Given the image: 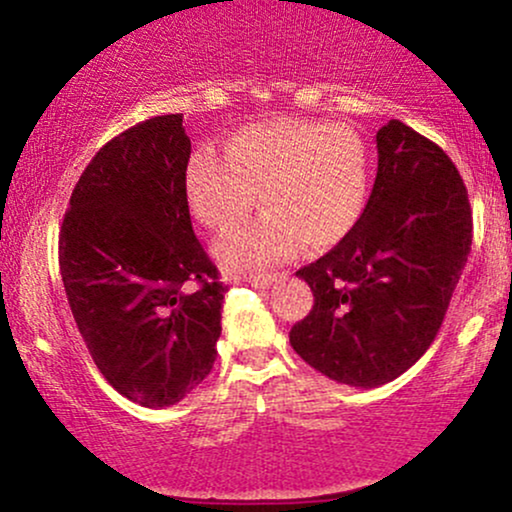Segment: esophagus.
<instances>
[{"instance_id": "34e87169", "label": "esophagus", "mask_w": 512, "mask_h": 512, "mask_svg": "<svg viewBox=\"0 0 512 512\" xmlns=\"http://www.w3.org/2000/svg\"><path fill=\"white\" fill-rule=\"evenodd\" d=\"M274 281H276V276H272V274H262V276H252L250 284L255 286V289H269V286H272Z\"/></svg>"}]
</instances>
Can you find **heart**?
Listing matches in <instances>:
<instances>
[{
  "instance_id": "1",
  "label": "heart",
  "mask_w": 512,
  "mask_h": 512,
  "mask_svg": "<svg viewBox=\"0 0 512 512\" xmlns=\"http://www.w3.org/2000/svg\"><path fill=\"white\" fill-rule=\"evenodd\" d=\"M368 146L356 129L274 120L240 129L226 158L197 149L185 170L190 207L204 226L226 231L255 209L264 214L228 233L216 255L233 272H262L296 257L305 243L327 250L351 233L366 207Z\"/></svg>"
}]
</instances>
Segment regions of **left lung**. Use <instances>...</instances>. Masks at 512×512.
<instances>
[{"label":"left lung","mask_w":512,"mask_h":512,"mask_svg":"<svg viewBox=\"0 0 512 512\" xmlns=\"http://www.w3.org/2000/svg\"><path fill=\"white\" fill-rule=\"evenodd\" d=\"M378 175L344 240L298 269L315 305L293 351L327 378L378 387L433 344L472 250L467 187L448 154L399 120L375 134Z\"/></svg>","instance_id":"1"}]
</instances>
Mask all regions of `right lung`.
I'll return each instance as SVG.
<instances>
[{"instance_id": "1", "label": "right lung", "mask_w": 512, "mask_h": 512, "mask_svg": "<svg viewBox=\"0 0 512 512\" xmlns=\"http://www.w3.org/2000/svg\"><path fill=\"white\" fill-rule=\"evenodd\" d=\"M182 115L125 129L91 158L60 231L74 322L103 378L170 407L211 373L228 286L192 231Z\"/></svg>"}]
</instances>
